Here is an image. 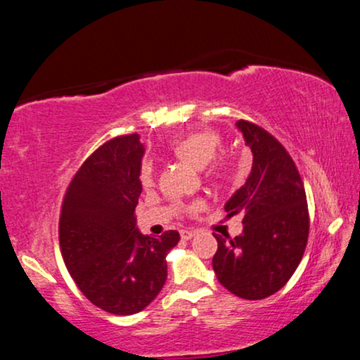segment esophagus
I'll use <instances>...</instances> for the list:
<instances>
[{
    "mask_svg": "<svg viewBox=\"0 0 360 360\" xmlns=\"http://www.w3.org/2000/svg\"><path fill=\"white\" fill-rule=\"evenodd\" d=\"M180 236H181V240H191V238L195 236V231H191V230H181V231H180Z\"/></svg>",
    "mask_w": 360,
    "mask_h": 360,
    "instance_id": "obj_1",
    "label": "esophagus"
}]
</instances>
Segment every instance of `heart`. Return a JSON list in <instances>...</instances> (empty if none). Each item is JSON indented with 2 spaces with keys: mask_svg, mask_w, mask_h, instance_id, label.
<instances>
[{
  "mask_svg": "<svg viewBox=\"0 0 360 360\" xmlns=\"http://www.w3.org/2000/svg\"><path fill=\"white\" fill-rule=\"evenodd\" d=\"M220 143L221 140L214 132H208V130L207 132H191L176 140L174 152L176 157L195 169H205L217 155ZM140 181L143 186L152 185L153 169L150 162H146L140 169Z\"/></svg>",
  "mask_w": 360,
  "mask_h": 360,
  "instance_id": "obj_1",
  "label": "heart"
}]
</instances>
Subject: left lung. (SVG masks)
<instances>
[{
  "mask_svg": "<svg viewBox=\"0 0 360 360\" xmlns=\"http://www.w3.org/2000/svg\"><path fill=\"white\" fill-rule=\"evenodd\" d=\"M236 127L253 155L245 185L225 203L228 218L243 217L235 238L213 235L218 250L213 269L218 281L243 300H264L289 281L304 255L309 235L306 191L281 143L258 125Z\"/></svg>",
  "mask_w": 360,
  "mask_h": 360,
  "instance_id": "obj_1",
  "label": "left lung"
}]
</instances>
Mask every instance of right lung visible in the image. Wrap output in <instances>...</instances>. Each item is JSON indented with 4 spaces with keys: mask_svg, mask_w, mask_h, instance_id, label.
I'll return each mask as SVG.
<instances>
[{
    "mask_svg": "<svg viewBox=\"0 0 360 360\" xmlns=\"http://www.w3.org/2000/svg\"><path fill=\"white\" fill-rule=\"evenodd\" d=\"M146 147L137 134L97 148L66 191L59 245L74 283L92 304L110 314L140 312L167 281V255L179 231L142 235L135 207L142 193L140 169Z\"/></svg>",
    "mask_w": 360,
    "mask_h": 360,
    "instance_id": "1",
    "label": "right lung"
}]
</instances>
